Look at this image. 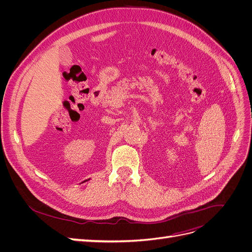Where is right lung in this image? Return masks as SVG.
<instances>
[{"label": "right lung", "mask_w": 252, "mask_h": 252, "mask_svg": "<svg viewBox=\"0 0 252 252\" xmlns=\"http://www.w3.org/2000/svg\"><path fill=\"white\" fill-rule=\"evenodd\" d=\"M86 181H87V180H86Z\"/></svg>", "instance_id": "obj_1"}]
</instances>
